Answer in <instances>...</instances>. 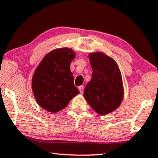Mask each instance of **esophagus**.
I'll return each instance as SVG.
<instances>
[{"label": "esophagus", "instance_id": "obj_1", "mask_svg": "<svg viewBox=\"0 0 158 158\" xmlns=\"http://www.w3.org/2000/svg\"><path fill=\"white\" fill-rule=\"evenodd\" d=\"M78 89H79V90L80 91V93L83 94V92H84V86H79L78 87Z\"/></svg>", "mask_w": 158, "mask_h": 158}]
</instances>
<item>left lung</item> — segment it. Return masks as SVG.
Masks as SVG:
<instances>
[{
	"mask_svg": "<svg viewBox=\"0 0 158 158\" xmlns=\"http://www.w3.org/2000/svg\"><path fill=\"white\" fill-rule=\"evenodd\" d=\"M89 57L93 72L84 96L98 114L104 116L118 109L123 101L121 74L116 61L103 52L91 53Z\"/></svg>",
	"mask_w": 158,
	"mask_h": 158,
	"instance_id": "8db88e82",
	"label": "left lung"
}]
</instances>
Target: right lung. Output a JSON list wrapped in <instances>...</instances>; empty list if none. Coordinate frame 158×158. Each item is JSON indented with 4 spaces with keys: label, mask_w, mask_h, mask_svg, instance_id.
<instances>
[{
    "label": "right lung",
    "mask_w": 158,
    "mask_h": 158,
    "mask_svg": "<svg viewBox=\"0 0 158 158\" xmlns=\"http://www.w3.org/2000/svg\"><path fill=\"white\" fill-rule=\"evenodd\" d=\"M74 57L72 49H56L46 55L37 67L32 89L36 102L42 109L51 113L60 111L79 94L70 71Z\"/></svg>",
    "instance_id": "add662e5"
}]
</instances>
